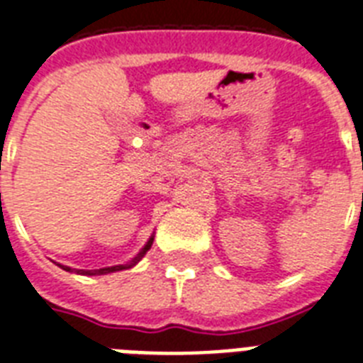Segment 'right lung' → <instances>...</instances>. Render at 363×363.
I'll list each match as a JSON object with an SVG mask.
<instances>
[{
  "label": "right lung",
  "instance_id": "add662e5",
  "mask_svg": "<svg viewBox=\"0 0 363 363\" xmlns=\"http://www.w3.org/2000/svg\"><path fill=\"white\" fill-rule=\"evenodd\" d=\"M152 241H154V233L148 238V241L145 242V247L139 250V252L133 256V258L130 259V262H125V264H121V265H111V267H101V269H71V267H67V265H62L58 264L62 269L69 271V273H77V275H88V277H94V275H109V273H116V271H122V269H131L133 265H137L139 262L143 259V256L148 252V248L152 247Z\"/></svg>",
  "mask_w": 363,
  "mask_h": 363
}]
</instances>
